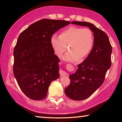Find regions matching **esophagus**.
Listing matches in <instances>:
<instances>
[{
    "label": "esophagus",
    "mask_w": 122,
    "mask_h": 122,
    "mask_svg": "<svg viewBox=\"0 0 122 122\" xmlns=\"http://www.w3.org/2000/svg\"><path fill=\"white\" fill-rule=\"evenodd\" d=\"M59 73H60V76H63L67 75V73H66L65 71H62V70H60Z\"/></svg>",
    "instance_id": "esophagus-1"
}]
</instances>
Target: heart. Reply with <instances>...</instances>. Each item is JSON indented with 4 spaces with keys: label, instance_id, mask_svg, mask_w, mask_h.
Here are the masks:
<instances>
[{
    "label": "heart",
    "instance_id": "b5f03b06",
    "mask_svg": "<svg viewBox=\"0 0 122 122\" xmlns=\"http://www.w3.org/2000/svg\"><path fill=\"white\" fill-rule=\"evenodd\" d=\"M51 43L57 56L61 57L67 50V45L70 49L63 59L68 61L83 60L88 56L94 45V36L89 28L71 26L65 28L60 36L54 34Z\"/></svg>",
    "mask_w": 122,
    "mask_h": 122
}]
</instances>
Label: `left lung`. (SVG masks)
<instances>
[{"instance_id": "8db88e82", "label": "left lung", "mask_w": 122, "mask_h": 122, "mask_svg": "<svg viewBox=\"0 0 122 122\" xmlns=\"http://www.w3.org/2000/svg\"><path fill=\"white\" fill-rule=\"evenodd\" d=\"M73 24L87 26L93 32L94 45L83 62L77 66L75 73L69 76L70 85L65 88L68 97L75 101L88 98L100 87L111 65L112 46L107 34L92 24L73 21Z\"/></svg>"}]
</instances>
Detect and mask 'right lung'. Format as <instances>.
I'll return each mask as SVG.
<instances>
[{"label": "right lung", "instance_id": "1", "mask_svg": "<svg viewBox=\"0 0 122 122\" xmlns=\"http://www.w3.org/2000/svg\"><path fill=\"white\" fill-rule=\"evenodd\" d=\"M69 24L43 19L29 26L18 37L13 51V74L20 89L32 100L46 97L51 82L59 77L60 59L54 54L51 39Z\"/></svg>", "mask_w": 122, "mask_h": 122}]
</instances>
